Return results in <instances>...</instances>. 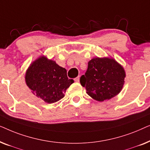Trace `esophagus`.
<instances>
[{"label":"esophagus","mask_w":150,"mask_h":150,"mask_svg":"<svg viewBox=\"0 0 150 150\" xmlns=\"http://www.w3.org/2000/svg\"><path fill=\"white\" fill-rule=\"evenodd\" d=\"M74 81L76 82V83H79V82L80 81V76H77L76 78H75Z\"/></svg>","instance_id":"esophagus-1"}]
</instances>
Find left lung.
I'll list each match as a JSON object with an SVG mask.
<instances>
[{"instance_id":"obj_1","label":"left lung","mask_w":150,"mask_h":150,"mask_svg":"<svg viewBox=\"0 0 150 150\" xmlns=\"http://www.w3.org/2000/svg\"><path fill=\"white\" fill-rule=\"evenodd\" d=\"M125 77L124 67L114 59L97 57L89 61L88 68L80 82L88 95L97 101L103 102L120 93Z\"/></svg>"}]
</instances>
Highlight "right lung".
Returning a JSON list of instances; mask_svg holds the SVG:
<instances>
[{
  "mask_svg": "<svg viewBox=\"0 0 150 150\" xmlns=\"http://www.w3.org/2000/svg\"><path fill=\"white\" fill-rule=\"evenodd\" d=\"M25 81L33 93L48 104L62 99L74 83L73 79L67 78L66 69L44 56L30 65L26 71Z\"/></svg>",
  "mask_w": 150,
  "mask_h": 150,
  "instance_id": "right-lung-1",
  "label": "right lung"
}]
</instances>
